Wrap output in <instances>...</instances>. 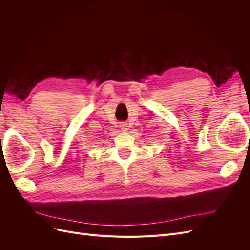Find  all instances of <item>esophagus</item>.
<instances>
[{
	"label": "esophagus",
	"mask_w": 250,
	"mask_h": 250,
	"mask_svg": "<svg viewBox=\"0 0 250 250\" xmlns=\"http://www.w3.org/2000/svg\"><path fill=\"white\" fill-rule=\"evenodd\" d=\"M120 127H121V129H122L123 131H127L128 130V124L127 123H121Z\"/></svg>",
	"instance_id": "obj_1"
}]
</instances>
